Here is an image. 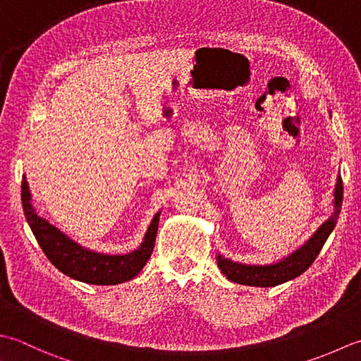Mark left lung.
I'll return each mask as SVG.
<instances>
[{
	"mask_svg": "<svg viewBox=\"0 0 361 361\" xmlns=\"http://www.w3.org/2000/svg\"><path fill=\"white\" fill-rule=\"evenodd\" d=\"M343 204V180L341 176H338L335 187V200H334V215L322 224L318 231L313 233V237L308 240L302 247L294 251L291 255L285 257L283 260L273 264H243L232 260H227L224 257L218 255V268L221 273L232 282L251 286H276L283 282H288L291 279L298 277L312 267L316 257L324 246L329 235L332 233L334 227L338 221Z\"/></svg>",
	"mask_w": 361,
	"mask_h": 361,
	"instance_id": "obj_1",
	"label": "left lung"
}]
</instances>
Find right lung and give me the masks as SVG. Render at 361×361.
<instances>
[{
    "label": "right lung",
    "instance_id": "1",
    "mask_svg": "<svg viewBox=\"0 0 361 361\" xmlns=\"http://www.w3.org/2000/svg\"><path fill=\"white\" fill-rule=\"evenodd\" d=\"M21 204H23L26 221L48 260L59 271L76 281L92 285H118L128 282L143 269L152 254L160 212L154 216L137 251L124 255H107L82 247L57 227L49 224L47 219L37 215L31 204L26 178L21 182Z\"/></svg>",
    "mask_w": 361,
    "mask_h": 361
}]
</instances>
